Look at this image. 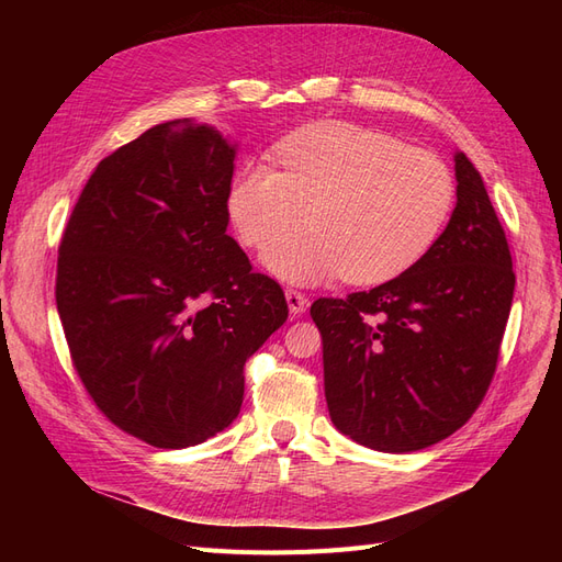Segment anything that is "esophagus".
<instances>
[{"mask_svg":"<svg viewBox=\"0 0 562 562\" xmlns=\"http://www.w3.org/2000/svg\"><path fill=\"white\" fill-rule=\"evenodd\" d=\"M285 302H288V310H291L293 316L304 314V312H307V307H310L307 295L300 293V291H293V288H288V291H285Z\"/></svg>","mask_w":562,"mask_h":562,"instance_id":"esophagus-1","label":"esophagus"}]
</instances>
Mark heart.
Returning a JSON list of instances; mask_svg holds the SVG:
<instances>
[{
  "instance_id": "obj_1",
  "label": "heart",
  "mask_w": 562,
  "mask_h": 562,
  "mask_svg": "<svg viewBox=\"0 0 562 562\" xmlns=\"http://www.w3.org/2000/svg\"><path fill=\"white\" fill-rule=\"evenodd\" d=\"M274 157L281 171L252 161L232 178L227 215L244 246L265 248L311 211L312 231L265 252L285 281L394 279L434 248L454 211L450 166L382 131L316 124L281 140Z\"/></svg>"
}]
</instances>
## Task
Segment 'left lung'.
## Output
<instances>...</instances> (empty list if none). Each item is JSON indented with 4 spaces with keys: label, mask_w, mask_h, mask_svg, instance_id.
<instances>
[{
    "label": "left lung",
    "mask_w": 562,
    "mask_h": 562,
    "mask_svg": "<svg viewBox=\"0 0 562 562\" xmlns=\"http://www.w3.org/2000/svg\"><path fill=\"white\" fill-rule=\"evenodd\" d=\"M457 206L419 262L368 293L318 297L323 384L335 427L380 452L448 438L481 405L514 300L506 234L464 151Z\"/></svg>",
    "instance_id": "1"
}]
</instances>
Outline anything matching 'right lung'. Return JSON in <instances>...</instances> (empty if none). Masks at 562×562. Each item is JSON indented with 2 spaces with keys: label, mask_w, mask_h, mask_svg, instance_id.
Returning a JSON list of instances; mask_svg holds the SVG:
<instances>
[{
  "label": "right lung",
  "mask_w": 562,
  "mask_h": 562,
  "mask_svg": "<svg viewBox=\"0 0 562 562\" xmlns=\"http://www.w3.org/2000/svg\"><path fill=\"white\" fill-rule=\"evenodd\" d=\"M236 145L151 126L95 166L58 248L56 304L89 396L166 450L236 419L244 366L288 318L281 285L227 234Z\"/></svg>",
  "instance_id": "1"
}]
</instances>
